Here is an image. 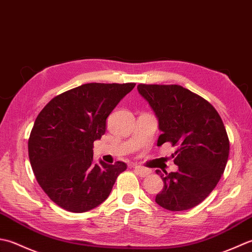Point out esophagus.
I'll return each mask as SVG.
<instances>
[{
  "mask_svg": "<svg viewBox=\"0 0 252 252\" xmlns=\"http://www.w3.org/2000/svg\"><path fill=\"white\" fill-rule=\"evenodd\" d=\"M133 169H135V172H136L140 177H146V176L149 175V174L151 173V171H150V169H149V168L142 167V166H139V165H135V166H133Z\"/></svg>",
  "mask_w": 252,
  "mask_h": 252,
  "instance_id": "34e87169",
  "label": "esophagus"
}]
</instances>
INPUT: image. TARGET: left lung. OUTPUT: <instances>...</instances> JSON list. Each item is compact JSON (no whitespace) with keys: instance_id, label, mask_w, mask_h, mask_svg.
Masks as SVG:
<instances>
[{"instance_id":"obj_1","label":"left lung","mask_w":252,"mask_h":252,"mask_svg":"<svg viewBox=\"0 0 252 252\" xmlns=\"http://www.w3.org/2000/svg\"><path fill=\"white\" fill-rule=\"evenodd\" d=\"M158 119V146L177 147V172L160 174L164 187L156 202L169 211L196 207L217 186L229 155V140L218 111L202 96L179 85H138Z\"/></svg>"}]
</instances>
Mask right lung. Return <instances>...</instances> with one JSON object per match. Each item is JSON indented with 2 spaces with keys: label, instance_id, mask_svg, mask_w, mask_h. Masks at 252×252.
Here are the masks:
<instances>
[{
  "label": "right lung",
  "instance_id": "1",
  "mask_svg": "<svg viewBox=\"0 0 252 252\" xmlns=\"http://www.w3.org/2000/svg\"><path fill=\"white\" fill-rule=\"evenodd\" d=\"M135 83L85 84L54 96L34 121L28 155L40 187L66 211L83 213L109 197L127 164L94 158L107 116Z\"/></svg>",
  "mask_w": 252,
  "mask_h": 252
}]
</instances>
